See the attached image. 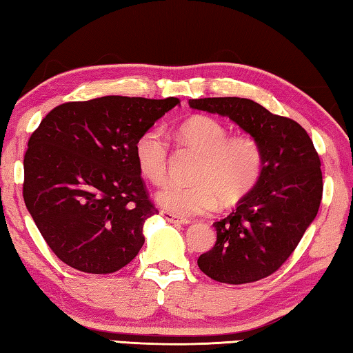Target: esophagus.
Returning <instances> with one entry per match:
<instances>
[{"label":"esophagus","mask_w":353,"mask_h":353,"mask_svg":"<svg viewBox=\"0 0 353 353\" xmlns=\"http://www.w3.org/2000/svg\"><path fill=\"white\" fill-rule=\"evenodd\" d=\"M161 215H163V217H164L167 221H170V223H176V225H188V223H189L188 219L178 217V215L172 214V212H169V211H161Z\"/></svg>","instance_id":"obj_1"}]
</instances>
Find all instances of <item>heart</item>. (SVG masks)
Wrapping results in <instances>:
<instances>
[{"label": "heart", "mask_w": 353, "mask_h": 353, "mask_svg": "<svg viewBox=\"0 0 353 353\" xmlns=\"http://www.w3.org/2000/svg\"><path fill=\"white\" fill-rule=\"evenodd\" d=\"M181 139L199 152L201 161L194 184L172 183L157 194V201L172 214L194 215L230 208L257 186L263 172L261 142L250 133L231 134L220 121L194 116L181 123ZM141 175L153 184H163L169 161V139L163 128L145 130L134 144Z\"/></svg>", "instance_id": "b5f03b06"}]
</instances>
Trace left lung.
Segmentation results:
<instances>
[{"mask_svg": "<svg viewBox=\"0 0 353 353\" xmlns=\"http://www.w3.org/2000/svg\"><path fill=\"white\" fill-rule=\"evenodd\" d=\"M190 108L217 113L257 138L263 172L236 211L215 221L217 242L199 257L211 279L240 285L261 281L293 254L318 214L323 172L310 136L290 117L243 97L190 99Z\"/></svg>", "mask_w": 353, "mask_h": 353, "instance_id": "1", "label": "left lung"}]
</instances>
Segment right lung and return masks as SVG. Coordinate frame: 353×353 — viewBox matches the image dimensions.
Returning a JSON list of instances; mask_svg holds the SVG:
<instances>
[{
  "mask_svg": "<svg viewBox=\"0 0 353 353\" xmlns=\"http://www.w3.org/2000/svg\"><path fill=\"white\" fill-rule=\"evenodd\" d=\"M180 99L103 96L49 111L24 154L23 199L49 248L83 273L110 274L144 245L158 214L134 158L136 139Z\"/></svg>",
  "mask_w": 353,
  "mask_h": 353,
  "instance_id": "add662e5",
  "label": "right lung"
}]
</instances>
